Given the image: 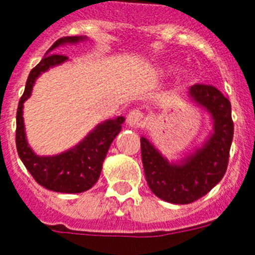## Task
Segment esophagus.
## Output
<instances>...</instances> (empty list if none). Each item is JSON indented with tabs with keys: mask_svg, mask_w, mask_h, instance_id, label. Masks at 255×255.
I'll return each mask as SVG.
<instances>
[{
	"mask_svg": "<svg viewBox=\"0 0 255 255\" xmlns=\"http://www.w3.org/2000/svg\"><path fill=\"white\" fill-rule=\"evenodd\" d=\"M130 128H140L144 124V115L139 109H132L126 119Z\"/></svg>",
	"mask_w": 255,
	"mask_h": 255,
	"instance_id": "34e87169",
	"label": "esophagus"
}]
</instances>
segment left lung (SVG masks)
<instances>
[{
  "label": "left lung",
  "instance_id": "obj_1",
  "mask_svg": "<svg viewBox=\"0 0 255 255\" xmlns=\"http://www.w3.org/2000/svg\"><path fill=\"white\" fill-rule=\"evenodd\" d=\"M190 98L211 113L214 134L202 148L181 164H170L148 140L140 138L144 176L153 194L176 205H188L206 195L226 174L233 139L231 102L210 85L191 86Z\"/></svg>",
  "mask_w": 255,
  "mask_h": 255
}]
</instances>
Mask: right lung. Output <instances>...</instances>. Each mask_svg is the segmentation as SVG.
I'll use <instances>...</instances> for the list:
<instances>
[{
  "label": "right lung",
  "mask_w": 255,
  "mask_h": 255,
  "mask_svg": "<svg viewBox=\"0 0 255 255\" xmlns=\"http://www.w3.org/2000/svg\"><path fill=\"white\" fill-rule=\"evenodd\" d=\"M79 40H83V37H61L49 48L45 57L29 73L16 111L15 143L20 160L37 184L58 193H82L96 184L109 146L121 130V124L125 121L124 117H117L100 124L86 136L83 142L56 156H37L28 147L22 117L23 103L29 98L33 83L43 71L67 60L64 54L52 53L53 49L61 44L77 43Z\"/></svg>",
  "instance_id": "1"
}]
</instances>
